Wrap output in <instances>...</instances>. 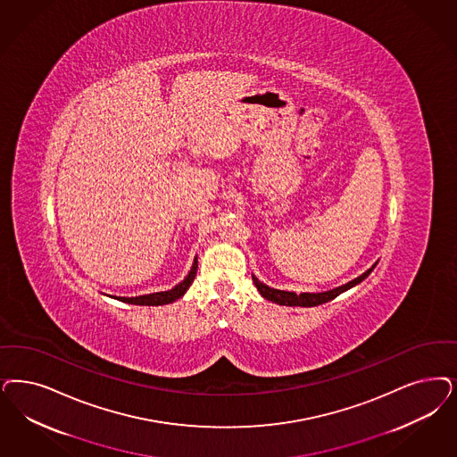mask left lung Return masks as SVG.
<instances>
[{
  "label": "left lung",
  "mask_w": 457,
  "mask_h": 457,
  "mask_svg": "<svg viewBox=\"0 0 457 457\" xmlns=\"http://www.w3.org/2000/svg\"><path fill=\"white\" fill-rule=\"evenodd\" d=\"M375 267H377V265H373L370 270H366V271H364L362 275H360L358 278H354V280L347 282L346 285H341V287H337V288H332L329 292H320V294H300V295H297L295 292H285V290L270 288L268 285L262 284L256 277H253V284L256 285L258 292H260L265 299L271 300V302H275V303H278V305H290V307H294V305H299V307H315V305H320V303H326V302H329V300L336 299L337 295H341L343 292H346V290H349L351 287H354V285H358L360 282H362V280H364V278L373 271V268Z\"/></svg>",
  "instance_id": "1"
}]
</instances>
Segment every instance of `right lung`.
Instances as JSON below:
<instances>
[{
  "instance_id": "right-lung-1",
  "label": "right lung",
  "mask_w": 457,
  "mask_h": 457,
  "mask_svg": "<svg viewBox=\"0 0 457 457\" xmlns=\"http://www.w3.org/2000/svg\"><path fill=\"white\" fill-rule=\"evenodd\" d=\"M197 273V260H194V265L190 268L189 275L184 278V282L175 285L172 290L167 292H157V294H148V295H140V297H114L116 300H121L125 303H135V305H165L172 303L177 299H180L187 288H189Z\"/></svg>"
}]
</instances>
